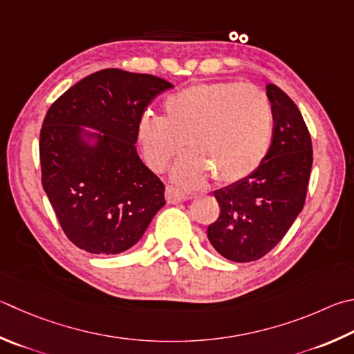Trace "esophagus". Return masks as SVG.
I'll list each match as a JSON object with an SVG mask.
<instances>
[{"label":"esophagus","instance_id":"esophagus-1","mask_svg":"<svg viewBox=\"0 0 354 354\" xmlns=\"http://www.w3.org/2000/svg\"><path fill=\"white\" fill-rule=\"evenodd\" d=\"M165 199H167V203H169V204H178V203H183L184 199H189V196L183 194V192L179 189L173 187V185H167Z\"/></svg>","mask_w":354,"mask_h":354}]
</instances>
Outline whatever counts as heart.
I'll return each instance as SVG.
<instances>
[{
  "mask_svg": "<svg viewBox=\"0 0 354 354\" xmlns=\"http://www.w3.org/2000/svg\"><path fill=\"white\" fill-rule=\"evenodd\" d=\"M165 118L145 113L138 139L153 170L164 171L187 142L189 155L178 160L171 179L187 189L248 178L266 158L272 140L271 102L259 88L235 82L198 83L169 95Z\"/></svg>",
  "mask_w": 354,
  "mask_h": 354,
  "instance_id": "b5f03b06",
  "label": "heart"
}]
</instances>
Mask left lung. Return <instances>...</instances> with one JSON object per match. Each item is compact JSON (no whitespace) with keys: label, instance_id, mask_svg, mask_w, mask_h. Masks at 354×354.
Segmentation results:
<instances>
[{"label":"left lung","instance_id":"1","mask_svg":"<svg viewBox=\"0 0 354 354\" xmlns=\"http://www.w3.org/2000/svg\"><path fill=\"white\" fill-rule=\"evenodd\" d=\"M274 130L266 158L254 173L214 192L220 216L207 227L212 246L224 259H261L283 239L304 209L313 167V145L297 105L266 83Z\"/></svg>","mask_w":354,"mask_h":354}]
</instances>
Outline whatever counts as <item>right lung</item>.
Listing matches in <instances>:
<instances>
[{
  "instance_id": "1",
  "label": "right lung",
  "mask_w": 354,
  "mask_h": 354,
  "mask_svg": "<svg viewBox=\"0 0 354 354\" xmlns=\"http://www.w3.org/2000/svg\"><path fill=\"white\" fill-rule=\"evenodd\" d=\"M171 86L156 75L102 69L50 105L40 133L41 183L77 248L124 252L164 207V184L134 144L147 105Z\"/></svg>"
}]
</instances>
